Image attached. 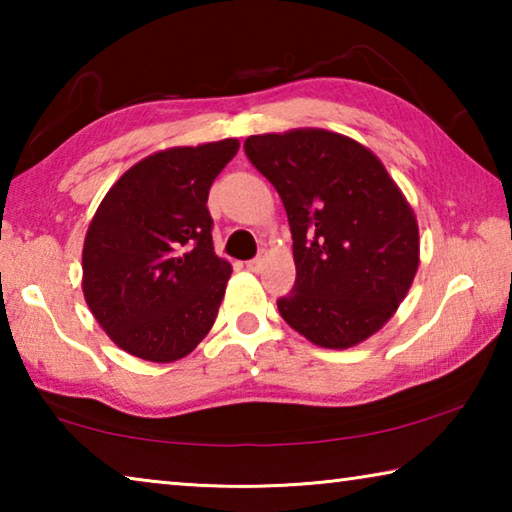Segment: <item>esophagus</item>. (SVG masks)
<instances>
[{
	"label": "esophagus",
	"mask_w": 512,
	"mask_h": 512,
	"mask_svg": "<svg viewBox=\"0 0 512 512\" xmlns=\"http://www.w3.org/2000/svg\"><path fill=\"white\" fill-rule=\"evenodd\" d=\"M262 266H264V257H255V259H250V262H246V268L253 273H257Z\"/></svg>",
	"instance_id": "esophagus-1"
}]
</instances>
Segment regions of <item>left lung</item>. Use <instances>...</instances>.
Here are the masks:
<instances>
[{
	"label": "left lung",
	"mask_w": 512,
	"mask_h": 512,
	"mask_svg": "<svg viewBox=\"0 0 512 512\" xmlns=\"http://www.w3.org/2000/svg\"><path fill=\"white\" fill-rule=\"evenodd\" d=\"M248 160L289 216L296 287L282 318L318 348L348 350L395 316L420 266L413 207L368 146L325 128L250 135Z\"/></svg>",
	"instance_id": "left-lung-1"
}]
</instances>
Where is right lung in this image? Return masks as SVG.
Returning a JSON list of instances; mask_svg holds the SVG:
<instances>
[{"label": "right lung", "mask_w": 512, "mask_h": 512, "mask_svg": "<svg viewBox=\"0 0 512 512\" xmlns=\"http://www.w3.org/2000/svg\"><path fill=\"white\" fill-rule=\"evenodd\" d=\"M237 151L228 137L151 153L92 216L83 296L110 341L137 359H183L214 325L232 266L214 253L207 196Z\"/></svg>", "instance_id": "obj_1"}]
</instances>
